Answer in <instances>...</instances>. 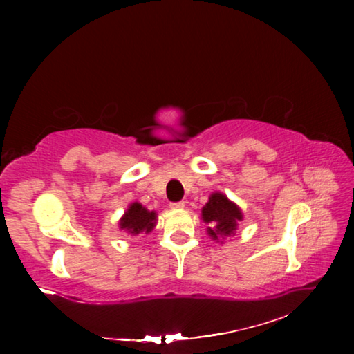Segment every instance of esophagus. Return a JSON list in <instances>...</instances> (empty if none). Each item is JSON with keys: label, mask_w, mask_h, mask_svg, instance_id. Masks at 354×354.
I'll return each instance as SVG.
<instances>
[{"label": "esophagus", "mask_w": 354, "mask_h": 354, "mask_svg": "<svg viewBox=\"0 0 354 354\" xmlns=\"http://www.w3.org/2000/svg\"><path fill=\"white\" fill-rule=\"evenodd\" d=\"M184 207H185L184 202H171V204H170L171 209H183Z\"/></svg>", "instance_id": "34e87169"}]
</instances>
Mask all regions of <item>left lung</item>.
<instances>
[{
  "instance_id": "left-lung-1",
  "label": "left lung",
  "mask_w": 354,
  "mask_h": 354,
  "mask_svg": "<svg viewBox=\"0 0 354 354\" xmlns=\"http://www.w3.org/2000/svg\"><path fill=\"white\" fill-rule=\"evenodd\" d=\"M201 216L202 221L208 225L207 234L221 243H223L227 237L234 236L239 222L243 221L240 207L221 192L209 194L208 202L202 207Z\"/></svg>"
}]
</instances>
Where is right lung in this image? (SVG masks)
<instances>
[{
    "label": "right lung",
    "mask_w": 354,
    "mask_h": 354,
    "mask_svg": "<svg viewBox=\"0 0 354 354\" xmlns=\"http://www.w3.org/2000/svg\"><path fill=\"white\" fill-rule=\"evenodd\" d=\"M158 214L156 212H150L140 202H132L127 207L124 214L120 217L118 228L124 231L127 236H140V234H149L156 227Z\"/></svg>",
    "instance_id": "obj_1"
}]
</instances>
